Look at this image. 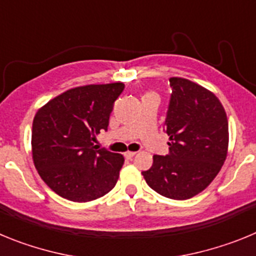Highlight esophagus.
<instances>
[{
    "mask_svg": "<svg viewBox=\"0 0 256 256\" xmlns=\"http://www.w3.org/2000/svg\"><path fill=\"white\" fill-rule=\"evenodd\" d=\"M134 155H136L134 151H126V152L124 154V156H126V159H132V158H133V156H134Z\"/></svg>",
    "mask_w": 256,
    "mask_h": 256,
    "instance_id": "1",
    "label": "esophagus"
}]
</instances>
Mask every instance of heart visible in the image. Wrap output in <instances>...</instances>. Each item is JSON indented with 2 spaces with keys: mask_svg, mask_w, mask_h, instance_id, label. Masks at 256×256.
<instances>
[{
  "mask_svg": "<svg viewBox=\"0 0 256 256\" xmlns=\"http://www.w3.org/2000/svg\"><path fill=\"white\" fill-rule=\"evenodd\" d=\"M148 94H154V92H148V94H144V96H148Z\"/></svg>",
  "mask_w": 256,
  "mask_h": 256,
  "instance_id": "heart-1",
  "label": "heart"
}]
</instances>
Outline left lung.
I'll return each instance as SVG.
<instances>
[{
  "label": "left lung",
  "instance_id": "1",
  "mask_svg": "<svg viewBox=\"0 0 256 256\" xmlns=\"http://www.w3.org/2000/svg\"><path fill=\"white\" fill-rule=\"evenodd\" d=\"M170 100L165 118L168 155H154L142 172L148 186L165 198L187 200L204 191L224 164L228 120L218 97L184 78L169 79Z\"/></svg>",
  "mask_w": 256,
  "mask_h": 256
}]
</instances>
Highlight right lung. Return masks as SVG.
Instances as JSON below:
<instances>
[{
  "mask_svg": "<svg viewBox=\"0 0 256 256\" xmlns=\"http://www.w3.org/2000/svg\"><path fill=\"white\" fill-rule=\"evenodd\" d=\"M123 83L88 84L68 90L40 108L33 119L32 154L36 169L58 196L87 202L112 191L124 158L94 146L108 130Z\"/></svg>",
  "mask_w": 256,
  "mask_h": 256,
  "instance_id": "right-lung-1",
  "label": "right lung"
}]
</instances>
